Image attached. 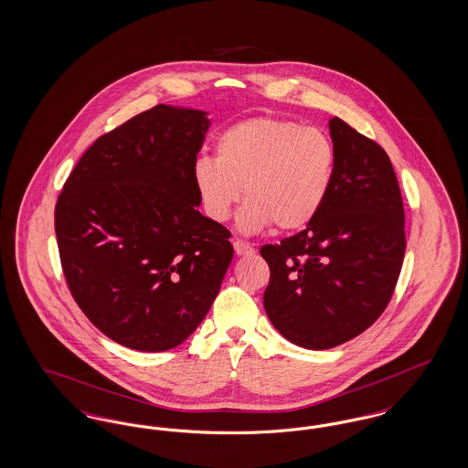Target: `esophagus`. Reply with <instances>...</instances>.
Instances as JSON below:
<instances>
[{
  "label": "esophagus",
  "mask_w": 468,
  "mask_h": 468,
  "mask_svg": "<svg viewBox=\"0 0 468 468\" xmlns=\"http://www.w3.org/2000/svg\"><path fill=\"white\" fill-rule=\"evenodd\" d=\"M233 249H235V252H237V256H249V254L254 252L252 245L242 242V240H235V242H233Z\"/></svg>",
  "instance_id": "esophagus-1"
}]
</instances>
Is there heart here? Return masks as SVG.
I'll return each instance as SVG.
<instances>
[{"label": "heart", "instance_id": "heart-1", "mask_svg": "<svg viewBox=\"0 0 468 468\" xmlns=\"http://www.w3.org/2000/svg\"><path fill=\"white\" fill-rule=\"evenodd\" d=\"M336 153L330 136L279 119L250 117L226 128L216 157L201 156L193 182L208 218L226 221L244 197L239 229L260 233L277 224L296 231L323 210L334 186Z\"/></svg>", "mask_w": 468, "mask_h": 468}]
</instances>
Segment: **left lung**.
Here are the masks:
<instances>
[{
	"label": "left lung",
	"instance_id": "1",
	"mask_svg": "<svg viewBox=\"0 0 468 468\" xmlns=\"http://www.w3.org/2000/svg\"><path fill=\"white\" fill-rule=\"evenodd\" d=\"M328 124L336 153L328 200L303 231L261 247L270 267L268 319L312 351L340 346L378 321L405 254L400 186L389 157L342 119Z\"/></svg>",
	"mask_w": 468,
	"mask_h": 468
}]
</instances>
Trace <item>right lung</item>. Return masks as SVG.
<instances>
[{
	"instance_id": "obj_1",
	"label": "right lung",
	"mask_w": 468,
	"mask_h": 468,
	"mask_svg": "<svg viewBox=\"0 0 468 468\" xmlns=\"http://www.w3.org/2000/svg\"><path fill=\"white\" fill-rule=\"evenodd\" d=\"M207 115L172 105L134 115L90 145L58 198L68 288L101 334L134 351H168L193 334L233 258L193 182Z\"/></svg>"
}]
</instances>
